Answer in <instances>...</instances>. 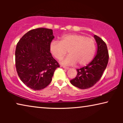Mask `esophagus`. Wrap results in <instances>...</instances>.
Returning <instances> with one entry per match:
<instances>
[{"label": "esophagus", "instance_id": "obj_1", "mask_svg": "<svg viewBox=\"0 0 123 123\" xmlns=\"http://www.w3.org/2000/svg\"><path fill=\"white\" fill-rule=\"evenodd\" d=\"M63 68L64 69H66V70H68L69 69V68H68V67H65V66H63Z\"/></svg>", "mask_w": 123, "mask_h": 123}]
</instances>
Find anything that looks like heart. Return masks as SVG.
<instances>
[{
	"mask_svg": "<svg viewBox=\"0 0 123 123\" xmlns=\"http://www.w3.org/2000/svg\"><path fill=\"white\" fill-rule=\"evenodd\" d=\"M96 50L93 38L76 33L63 35L60 42L53 40L49 45L50 53L58 60L63 58L68 50L69 55L61 61L62 64L66 65L77 63L80 66L88 64L95 56Z\"/></svg>",
	"mask_w": 123,
	"mask_h": 123,
	"instance_id": "obj_1",
	"label": "heart"
}]
</instances>
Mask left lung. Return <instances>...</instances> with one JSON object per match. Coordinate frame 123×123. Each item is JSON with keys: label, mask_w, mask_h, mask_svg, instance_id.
<instances>
[{"label": "left lung", "mask_w": 123, "mask_h": 123, "mask_svg": "<svg viewBox=\"0 0 123 123\" xmlns=\"http://www.w3.org/2000/svg\"><path fill=\"white\" fill-rule=\"evenodd\" d=\"M97 44V54L87 66L77 69V75L70 80L72 85L80 89L93 86L101 78L109 61V53L106 44L100 37L94 35Z\"/></svg>", "instance_id": "left-lung-1"}]
</instances>
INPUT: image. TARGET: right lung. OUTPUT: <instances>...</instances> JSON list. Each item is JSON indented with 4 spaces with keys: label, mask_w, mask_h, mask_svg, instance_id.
Here are the masks:
<instances>
[{
    "label": "right lung",
    "mask_w": 123,
    "mask_h": 123,
    "mask_svg": "<svg viewBox=\"0 0 123 123\" xmlns=\"http://www.w3.org/2000/svg\"><path fill=\"white\" fill-rule=\"evenodd\" d=\"M54 38L53 30L38 28L27 32L17 45L15 60L18 75L33 90L48 86L55 69L60 67L49 50Z\"/></svg>",
    "instance_id": "1"
}]
</instances>
